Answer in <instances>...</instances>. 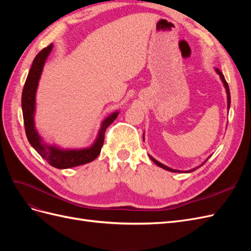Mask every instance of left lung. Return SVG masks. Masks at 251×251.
<instances>
[{
  "mask_svg": "<svg viewBox=\"0 0 251 251\" xmlns=\"http://www.w3.org/2000/svg\"><path fill=\"white\" fill-rule=\"evenodd\" d=\"M216 72L219 74V76H220V78H221V80H222V82H223V85H224V87H225V90H226V94H227V109L229 110V107H230V92H229V87H228V83L226 82V80H225V78H224V75L222 74V72L220 71L219 69H217L216 68ZM143 139H144V136H143ZM150 158H151V160L153 161L154 163H156L158 166H160V168H162V169H164V170H166V171H169V172H173V173H183L182 171H179V170H174V169H171V168H169V166H166V165H164V164H162L161 162H159V161H157L156 159H154L153 157L151 156H150ZM209 158V157H208ZM208 158L206 159V160H205L201 165H199V166H197V168H195V169H192V170H189V171H186V172H184V173H192V172H194V171H196L197 169H199L200 166H202L205 162H206L207 160H208Z\"/></svg>",
  "mask_w": 251,
  "mask_h": 251,
  "instance_id": "left-lung-1",
  "label": "left lung"
}]
</instances>
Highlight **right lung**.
Segmentation results:
<instances>
[{"label":"right lung","instance_id":"right-lung-1","mask_svg":"<svg viewBox=\"0 0 251 251\" xmlns=\"http://www.w3.org/2000/svg\"><path fill=\"white\" fill-rule=\"evenodd\" d=\"M53 48V44L44 48L33 59V63L28 73L27 79L25 81L24 89L22 93V110L23 117H24V125L26 136L31 147L39 153L45 160H46L53 168L56 169H70L74 166H78L93 161L94 159L100 154L101 147L104 140V132L107 127L115 120L119 112L112 113L107 118H104L101 123L98 135L92 146L85 149H73L64 150L56 146L47 144L37 133L34 125V114H35V95L37 86L43 72L45 63Z\"/></svg>","mask_w":251,"mask_h":251}]
</instances>
